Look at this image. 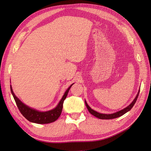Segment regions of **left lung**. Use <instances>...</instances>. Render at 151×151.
Here are the masks:
<instances>
[{"label": "left lung", "mask_w": 151, "mask_h": 151, "mask_svg": "<svg viewBox=\"0 0 151 151\" xmlns=\"http://www.w3.org/2000/svg\"><path fill=\"white\" fill-rule=\"evenodd\" d=\"M139 92H140V90L139 91L137 94L136 96V97H135L134 99L133 100V101L130 104V105L129 106H127V107L123 109L121 111H119L118 112H116L115 113H113V114H101V113H99L98 112H96V111L93 110V109H92L87 104V103L86 102V101H85V104H86V106L88 109V111H89V112L92 114V115H93V116H95L99 119H115V118H117V117H121V116L124 115V114H126V112H127L128 111H129L132 108V107L134 106V105L135 104V103H136L137 99V97L139 96Z\"/></svg>", "instance_id": "left-lung-1"}]
</instances>
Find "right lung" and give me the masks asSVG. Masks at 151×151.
Wrapping results in <instances>:
<instances>
[{
	"label": "right lung",
	"mask_w": 151,
	"mask_h": 151,
	"mask_svg": "<svg viewBox=\"0 0 151 151\" xmlns=\"http://www.w3.org/2000/svg\"><path fill=\"white\" fill-rule=\"evenodd\" d=\"M73 84H72L65 92L63 97H62L61 100L58 104V105L54 109L46 112L38 111L37 110H35V109L29 107V106L24 104L20 101L14 94L11 85H10V91H11V93L14 97V99L15 101V103H16L19 110L21 112V114L25 119H27L29 121L34 123L49 124L55 121L60 116L62 111V108H63L64 101L65 99V98L67 96V93H68L70 87Z\"/></svg>",
	"instance_id": "right-lung-1"
}]
</instances>
